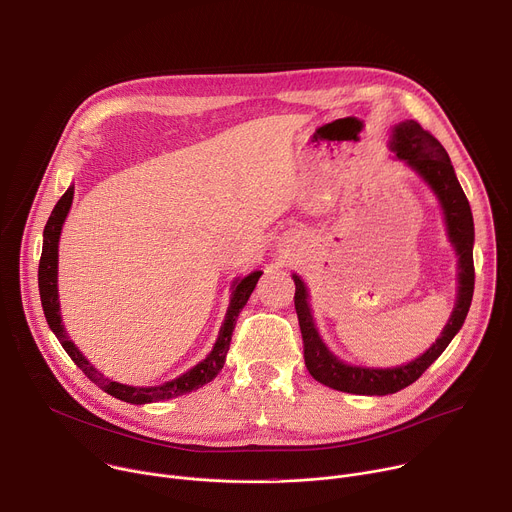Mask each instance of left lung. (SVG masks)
Segmentation results:
<instances>
[{"mask_svg": "<svg viewBox=\"0 0 512 512\" xmlns=\"http://www.w3.org/2000/svg\"><path fill=\"white\" fill-rule=\"evenodd\" d=\"M391 150L411 166L433 190V194L440 200L446 216L448 237L458 253V300L448 320L442 336L437 338L429 350H425L419 358L401 364L395 369H367V367H352L338 360L322 342L314 318L308 306V291L304 281L294 275L296 283V312L300 320L302 340H304V360L310 375L336 391L354 393V395H389L397 393L411 383H415L440 356L452 338L462 328L474 294V221L468 198L456 178L454 166L450 162L448 152L444 145L437 141L429 131H425L417 121L407 119L393 129L391 137Z\"/></svg>", "mask_w": 512, "mask_h": 512, "instance_id": "obj_1", "label": "left lung"}]
</instances>
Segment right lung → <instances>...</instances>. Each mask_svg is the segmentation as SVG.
Instances as JSON below:
<instances>
[{
  "label": "right lung",
  "mask_w": 512,
  "mask_h": 512,
  "mask_svg": "<svg viewBox=\"0 0 512 512\" xmlns=\"http://www.w3.org/2000/svg\"><path fill=\"white\" fill-rule=\"evenodd\" d=\"M72 194H75V188H68L60 200L56 202L48 223L44 227V243H42V257H40V267H38V287H40V300H42V308H44V316L46 322L50 326V330L56 334L58 342L62 344V348L66 350V354L75 360L77 367L97 385L101 387L105 393L113 395L115 399H121L125 403H133V405H143V403H154V401H166L172 397H180L184 393H190L194 389H200L202 385L210 383L218 373H221L229 346H231V336L237 324V318L241 314V310L245 308L249 296L253 294V289L261 277V271H253L243 279L235 281L233 287V296H231V304L225 316V322L221 326V332H218V338L214 342V348L210 350V354L198 362L196 367H192L188 373L180 375L174 381H168L164 385L158 387H129V385H121L117 381H109L105 375H101L93 364L83 356V352L75 346V342L68 340V334L62 326L60 320V304H58V239H60V231H62V223L70 210L72 204Z\"/></svg>",
  "instance_id": "add662e5"
}]
</instances>
